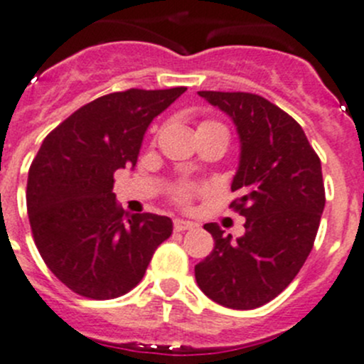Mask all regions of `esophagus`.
Wrapping results in <instances>:
<instances>
[{
	"mask_svg": "<svg viewBox=\"0 0 364 364\" xmlns=\"http://www.w3.org/2000/svg\"><path fill=\"white\" fill-rule=\"evenodd\" d=\"M197 224L192 220H183V218H176L174 229L176 231H188V229H196Z\"/></svg>",
	"mask_w": 364,
	"mask_h": 364,
	"instance_id": "1",
	"label": "esophagus"
}]
</instances>
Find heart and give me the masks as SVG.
Wrapping results in <instances>:
<instances>
[{"instance_id": "b5f03b06", "label": "heart", "mask_w": 364, "mask_h": 364, "mask_svg": "<svg viewBox=\"0 0 364 364\" xmlns=\"http://www.w3.org/2000/svg\"><path fill=\"white\" fill-rule=\"evenodd\" d=\"M188 192H190V186L183 185V186H179L178 190H176V197H178L179 200H185L186 197H188Z\"/></svg>"}]
</instances>
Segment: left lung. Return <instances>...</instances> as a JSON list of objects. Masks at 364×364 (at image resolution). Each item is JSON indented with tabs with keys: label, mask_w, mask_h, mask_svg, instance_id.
Masks as SVG:
<instances>
[{
	"label": "left lung",
	"mask_w": 364,
	"mask_h": 364,
	"mask_svg": "<svg viewBox=\"0 0 364 364\" xmlns=\"http://www.w3.org/2000/svg\"><path fill=\"white\" fill-rule=\"evenodd\" d=\"M199 94L235 124L240 160L231 204L245 217V235L232 238L206 224L215 247L196 264L203 294L231 309H254L276 299L309 256L326 190L320 158L304 129L264 97L247 92Z\"/></svg>",
	"instance_id": "8db88e82"
}]
</instances>
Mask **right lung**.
<instances>
[{
  "mask_svg": "<svg viewBox=\"0 0 364 364\" xmlns=\"http://www.w3.org/2000/svg\"><path fill=\"white\" fill-rule=\"evenodd\" d=\"M185 87L114 92L67 117L42 142L28 172L35 245L49 270L76 294L107 301L140 283L172 220L126 213L114 172L135 167L144 135Z\"/></svg>",
  "mask_w": 364,
  "mask_h": 364,
  "instance_id": "right-lung-1",
  "label": "right lung"
}]
</instances>
